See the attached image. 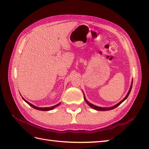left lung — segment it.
<instances>
[{"mask_svg": "<svg viewBox=\"0 0 149 149\" xmlns=\"http://www.w3.org/2000/svg\"><path fill=\"white\" fill-rule=\"evenodd\" d=\"M132 84H131V85L130 89H129V91H128V93H127V95L125 96V97L124 99H123L122 101H120V102L118 104H116L115 106H113V107H99V106H95V105H93V104L90 103V102H88V101L86 100V98H85V96H84V99L85 102H86L88 104V105H89V106L91 107V108H93V109H96V110H97V111H109V110H111V109H115V107H116L117 106H118L120 105V104H121L123 102V101H124L126 99H127V97L129 96V93H130V92H131V89H132Z\"/></svg>", "mask_w": 149, "mask_h": 149, "instance_id": "8db88e82", "label": "left lung"}]
</instances>
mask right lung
Wrapping results in <instances>:
<instances>
[{
	"label": "right lung",
	"instance_id": "1",
	"mask_svg": "<svg viewBox=\"0 0 149 149\" xmlns=\"http://www.w3.org/2000/svg\"><path fill=\"white\" fill-rule=\"evenodd\" d=\"M23 99L25 100V102H26L28 104H29V105L30 106L33 107V108H34V109H38V110H40V111H49V110H52V109H53L54 108H55L56 107L58 106L59 105V104H60V103H59V104H56V105H55V106H52V107H36V106H35L33 105V104H31V103H29V102H27V101L25 100L24 99Z\"/></svg>",
	"mask_w": 149,
	"mask_h": 149
}]
</instances>
